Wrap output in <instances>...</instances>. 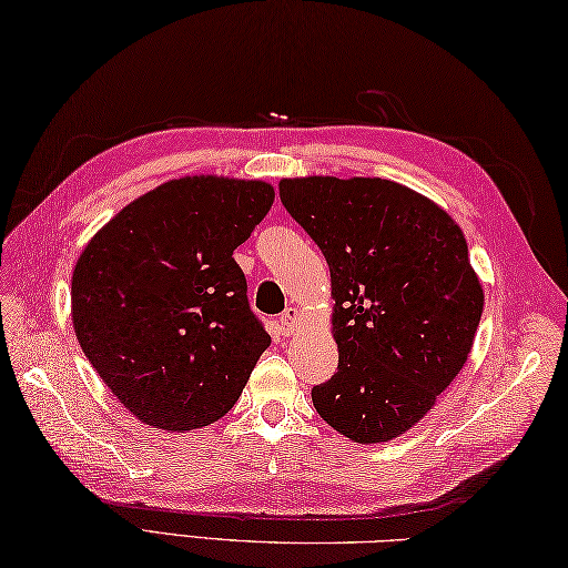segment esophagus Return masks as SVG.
Masks as SVG:
<instances>
[{"instance_id":"esophagus-1","label":"esophagus","mask_w":568,"mask_h":568,"mask_svg":"<svg viewBox=\"0 0 568 568\" xmlns=\"http://www.w3.org/2000/svg\"><path fill=\"white\" fill-rule=\"evenodd\" d=\"M297 322H300V312H297V307H287L283 315H281V332L285 334V336H291L293 332H295V327H297Z\"/></svg>"}]
</instances>
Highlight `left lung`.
<instances>
[{"label":"left lung","mask_w":568,"mask_h":568,"mask_svg":"<svg viewBox=\"0 0 568 568\" xmlns=\"http://www.w3.org/2000/svg\"><path fill=\"white\" fill-rule=\"evenodd\" d=\"M277 190L332 273L339 366L312 403L344 437L388 442L429 413L474 346L484 287L466 239L393 180L312 175Z\"/></svg>","instance_id":"8db88e82"}]
</instances>
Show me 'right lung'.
<instances>
[{"label":"right lung","instance_id":"add662e5","mask_svg":"<svg viewBox=\"0 0 568 568\" xmlns=\"http://www.w3.org/2000/svg\"><path fill=\"white\" fill-rule=\"evenodd\" d=\"M273 197L261 180H171L84 246L70 291L75 336L106 388L146 425H212L268 348L234 248Z\"/></svg>","mask_w":568,"mask_h":568}]
</instances>
